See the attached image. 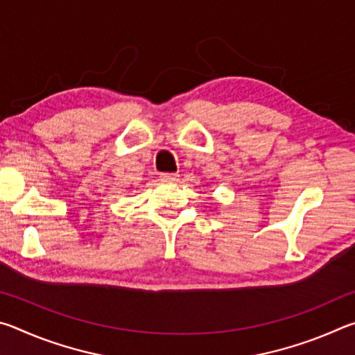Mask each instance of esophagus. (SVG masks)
<instances>
[{"label": "esophagus", "instance_id": "obj_1", "mask_svg": "<svg viewBox=\"0 0 355 355\" xmlns=\"http://www.w3.org/2000/svg\"><path fill=\"white\" fill-rule=\"evenodd\" d=\"M177 177H178V173H161V180H164V182H175L177 180Z\"/></svg>", "mask_w": 355, "mask_h": 355}]
</instances>
